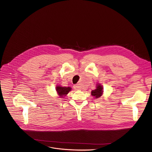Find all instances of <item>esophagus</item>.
I'll return each mask as SVG.
<instances>
[{"label": "esophagus", "mask_w": 152, "mask_h": 152, "mask_svg": "<svg viewBox=\"0 0 152 152\" xmlns=\"http://www.w3.org/2000/svg\"><path fill=\"white\" fill-rule=\"evenodd\" d=\"M73 87H74V88H75V90H80V86L79 84H76V85H75V86H73Z\"/></svg>", "instance_id": "obj_1"}]
</instances>
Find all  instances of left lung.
Returning <instances> with one entry per match:
<instances>
[{
  "label": "left lung",
  "mask_w": 152,
  "mask_h": 152,
  "mask_svg": "<svg viewBox=\"0 0 152 152\" xmlns=\"http://www.w3.org/2000/svg\"><path fill=\"white\" fill-rule=\"evenodd\" d=\"M96 88L91 91V96L94 97L96 99L100 98L103 93V87L100 83H98L96 86Z\"/></svg>",
  "instance_id": "8db88e82"
}]
</instances>
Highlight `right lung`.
Segmentation results:
<instances>
[{
	"label": "right lung",
	"instance_id": "right-lung-1",
	"mask_svg": "<svg viewBox=\"0 0 152 152\" xmlns=\"http://www.w3.org/2000/svg\"><path fill=\"white\" fill-rule=\"evenodd\" d=\"M71 89L72 88L70 87H62L59 85L56 87V90L60 98H63L64 96H66Z\"/></svg>",
	"mask_w": 152,
	"mask_h": 152
}]
</instances>
